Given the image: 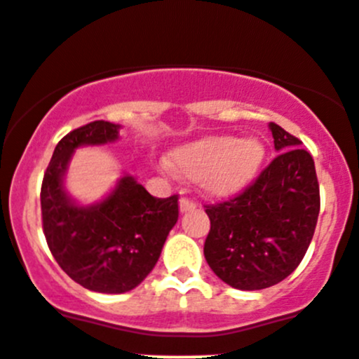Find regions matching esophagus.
I'll return each mask as SVG.
<instances>
[{"instance_id": "obj_1", "label": "esophagus", "mask_w": 359, "mask_h": 359, "mask_svg": "<svg viewBox=\"0 0 359 359\" xmlns=\"http://www.w3.org/2000/svg\"><path fill=\"white\" fill-rule=\"evenodd\" d=\"M180 212H189V211H195L196 209V202H193L191 198H180Z\"/></svg>"}]
</instances>
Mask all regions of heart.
<instances>
[{
    "instance_id": "1",
    "label": "heart",
    "mask_w": 359,
    "mask_h": 359,
    "mask_svg": "<svg viewBox=\"0 0 359 359\" xmlns=\"http://www.w3.org/2000/svg\"><path fill=\"white\" fill-rule=\"evenodd\" d=\"M264 156V144L256 137L205 135L173 150L170 161L175 172L196 180L208 195L231 196L256 179Z\"/></svg>"
}]
</instances>
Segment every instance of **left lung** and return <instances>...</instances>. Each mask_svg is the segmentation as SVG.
I'll use <instances>...</instances> for the list:
<instances>
[{
	"mask_svg": "<svg viewBox=\"0 0 359 359\" xmlns=\"http://www.w3.org/2000/svg\"><path fill=\"white\" fill-rule=\"evenodd\" d=\"M279 156L240 195L205 205L211 231L203 256L236 290H263L300 264L320 211L315 163L295 135L270 123Z\"/></svg>",
	"mask_w": 359,
	"mask_h": 359,
	"instance_id": "8db88e82",
	"label": "left lung"
}]
</instances>
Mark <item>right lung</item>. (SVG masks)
<instances>
[{
	"mask_svg": "<svg viewBox=\"0 0 359 359\" xmlns=\"http://www.w3.org/2000/svg\"><path fill=\"white\" fill-rule=\"evenodd\" d=\"M118 132L119 125L100 119L64 135L41 187L43 231L55 261L75 283L98 293H125L143 283L179 219V196L156 198L130 175L98 203L79 205L69 198L64 175L73 151L112 143Z\"/></svg>",
	"mask_w": 359,
	"mask_h": 359,
	"instance_id": "1",
	"label": "right lung"
}]
</instances>
